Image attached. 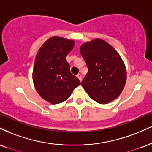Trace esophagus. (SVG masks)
Wrapping results in <instances>:
<instances>
[{
  "label": "esophagus",
  "instance_id": "obj_1",
  "mask_svg": "<svg viewBox=\"0 0 152 152\" xmlns=\"http://www.w3.org/2000/svg\"><path fill=\"white\" fill-rule=\"evenodd\" d=\"M77 77H78V79L80 80V81H82V76H81V74H78L77 75Z\"/></svg>",
  "mask_w": 152,
  "mask_h": 152
}]
</instances>
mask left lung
<instances>
[{"instance_id":"obj_1","label":"left lung","mask_w":152,"mask_h":152,"mask_svg":"<svg viewBox=\"0 0 152 152\" xmlns=\"http://www.w3.org/2000/svg\"><path fill=\"white\" fill-rule=\"evenodd\" d=\"M80 51L88 69L81 82L84 90L98 103L116 99L127 79L125 64L118 52L101 39L83 44Z\"/></svg>"}]
</instances>
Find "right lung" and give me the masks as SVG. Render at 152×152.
Wrapping results in <instances>:
<instances>
[{"label":"right lung","mask_w":152,"mask_h":152,"mask_svg":"<svg viewBox=\"0 0 152 152\" xmlns=\"http://www.w3.org/2000/svg\"><path fill=\"white\" fill-rule=\"evenodd\" d=\"M75 42L52 37L42 45L37 54L32 79L36 91L44 100L52 104L62 103L81 84L70 71L66 56L72 50Z\"/></svg>","instance_id":"obj_1"}]
</instances>
